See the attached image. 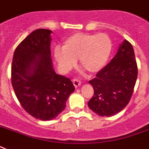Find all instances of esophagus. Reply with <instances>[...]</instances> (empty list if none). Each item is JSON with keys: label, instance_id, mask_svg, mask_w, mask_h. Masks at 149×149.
I'll return each instance as SVG.
<instances>
[{"label": "esophagus", "instance_id": "1", "mask_svg": "<svg viewBox=\"0 0 149 149\" xmlns=\"http://www.w3.org/2000/svg\"><path fill=\"white\" fill-rule=\"evenodd\" d=\"M72 83H73V85H74L76 88L79 87L81 85V81L79 79H77V78H74V79H72Z\"/></svg>", "mask_w": 149, "mask_h": 149}]
</instances>
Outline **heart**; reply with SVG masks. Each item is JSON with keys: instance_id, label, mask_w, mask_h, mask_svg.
I'll return each instance as SVG.
<instances>
[{"instance_id": "b5f03b06", "label": "heart", "mask_w": 149, "mask_h": 149, "mask_svg": "<svg viewBox=\"0 0 149 149\" xmlns=\"http://www.w3.org/2000/svg\"><path fill=\"white\" fill-rule=\"evenodd\" d=\"M112 51L111 38L105 34L77 33L64 42L62 49H56L54 55L65 70L73 67L79 58L83 69L91 72H99L107 63Z\"/></svg>"}]
</instances>
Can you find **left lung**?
<instances>
[{
    "mask_svg": "<svg viewBox=\"0 0 149 149\" xmlns=\"http://www.w3.org/2000/svg\"><path fill=\"white\" fill-rule=\"evenodd\" d=\"M138 77L132 44L124 40L110 63L89 81L94 91L88 106L98 115H114L129 103Z\"/></svg>",
    "mask_w": 149,
    "mask_h": 149,
    "instance_id": "left-lung-1",
    "label": "left lung"
}]
</instances>
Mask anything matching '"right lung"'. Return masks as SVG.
Masks as SVG:
<instances>
[{
    "mask_svg": "<svg viewBox=\"0 0 149 149\" xmlns=\"http://www.w3.org/2000/svg\"><path fill=\"white\" fill-rule=\"evenodd\" d=\"M51 30L37 29L16 48L11 84L24 110L42 120L56 118L75 91L69 78L56 74L51 58Z\"/></svg>",
    "mask_w": 149,
    "mask_h": 149,
    "instance_id": "1",
    "label": "right lung"
}]
</instances>
